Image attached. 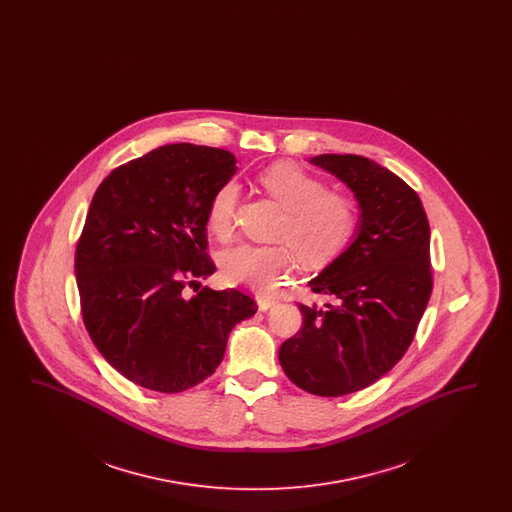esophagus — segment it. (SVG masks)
Listing matches in <instances>:
<instances>
[{
	"instance_id": "obj_1",
	"label": "esophagus",
	"mask_w": 512,
	"mask_h": 512,
	"mask_svg": "<svg viewBox=\"0 0 512 512\" xmlns=\"http://www.w3.org/2000/svg\"><path fill=\"white\" fill-rule=\"evenodd\" d=\"M276 303H278V301H276L274 297H267V295H259V297H257V307H259V311H268V309H272Z\"/></svg>"
}]
</instances>
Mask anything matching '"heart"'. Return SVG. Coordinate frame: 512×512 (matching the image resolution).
<instances>
[{"label": "heart", "mask_w": 512, "mask_h": 512, "mask_svg": "<svg viewBox=\"0 0 512 512\" xmlns=\"http://www.w3.org/2000/svg\"><path fill=\"white\" fill-rule=\"evenodd\" d=\"M259 184L284 209L276 240L286 244H240L226 249L220 255V276L230 286L268 292L292 270L295 253L305 265H324L334 259L355 232L357 207L347 195L326 192L320 178L292 163L268 167L259 174ZM236 203L234 182H224L209 201L207 226L219 240L232 234Z\"/></svg>", "instance_id": "heart-1"}]
</instances>
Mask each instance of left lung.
<instances>
[{
  "mask_svg": "<svg viewBox=\"0 0 512 512\" xmlns=\"http://www.w3.org/2000/svg\"><path fill=\"white\" fill-rule=\"evenodd\" d=\"M357 199L355 240L309 282L330 301L301 305V330L278 353L301 390L340 397L368 388L399 363L432 293L430 224L420 197L397 174L361 155L309 161Z\"/></svg>",
  "mask_w": 512,
  "mask_h": 512,
  "instance_id": "left-lung-1",
  "label": "left lung"
}]
</instances>
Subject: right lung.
<instances>
[{"label": "right lung", "instance_id": "add662e5", "mask_svg": "<svg viewBox=\"0 0 512 512\" xmlns=\"http://www.w3.org/2000/svg\"><path fill=\"white\" fill-rule=\"evenodd\" d=\"M217 147L169 144L111 172L90 203L74 272L84 326L103 359L161 393L194 388L220 365L232 328L257 313L238 290H199L215 272L207 209L236 174ZM197 285V294L181 290Z\"/></svg>", "mask_w": 512, "mask_h": 512}]
</instances>
